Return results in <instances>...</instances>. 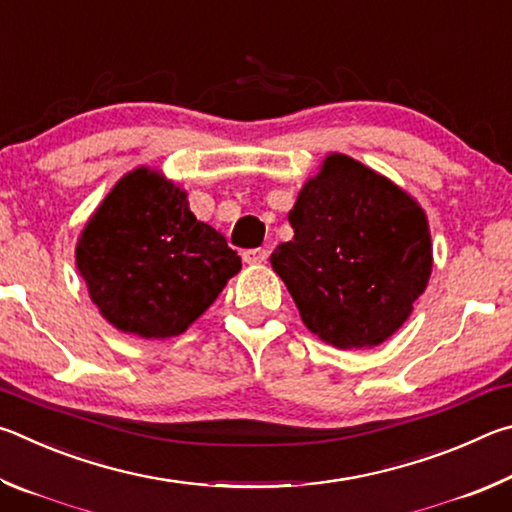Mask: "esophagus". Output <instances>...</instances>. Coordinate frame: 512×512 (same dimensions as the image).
<instances>
[{
    "mask_svg": "<svg viewBox=\"0 0 512 512\" xmlns=\"http://www.w3.org/2000/svg\"><path fill=\"white\" fill-rule=\"evenodd\" d=\"M268 253L264 248H250L244 253V262L250 266H259V264H266Z\"/></svg>",
    "mask_w": 512,
    "mask_h": 512,
    "instance_id": "esophagus-1",
    "label": "esophagus"
}]
</instances>
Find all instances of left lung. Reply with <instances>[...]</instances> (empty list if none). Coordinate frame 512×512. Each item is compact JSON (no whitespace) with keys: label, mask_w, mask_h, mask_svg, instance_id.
I'll use <instances>...</instances> for the list:
<instances>
[{"label":"left lung","mask_w":512,"mask_h":512,"mask_svg":"<svg viewBox=\"0 0 512 512\" xmlns=\"http://www.w3.org/2000/svg\"><path fill=\"white\" fill-rule=\"evenodd\" d=\"M293 239L271 253L302 323L339 350L375 348L427 289L429 221L411 194L343 153H329L289 212Z\"/></svg>","instance_id":"8db88e82"}]
</instances>
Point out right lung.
<instances>
[{"mask_svg": "<svg viewBox=\"0 0 512 512\" xmlns=\"http://www.w3.org/2000/svg\"><path fill=\"white\" fill-rule=\"evenodd\" d=\"M76 268L99 314L124 334L171 339L219 298L241 257L189 210L187 192L137 167L85 223Z\"/></svg>", "mask_w": 512, "mask_h": 512, "instance_id": "right-lung-1", "label": "right lung"}]
</instances>
